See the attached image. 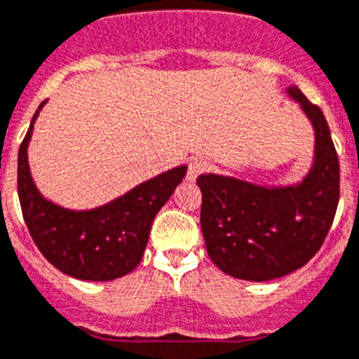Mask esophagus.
Returning a JSON list of instances; mask_svg holds the SVG:
<instances>
[{"label": "esophagus", "mask_w": 359, "mask_h": 359, "mask_svg": "<svg viewBox=\"0 0 359 359\" xmlns=\"http://www.w3.org/2000/svg\"><path fill=\"white\" fill-rule=\"evenodd\" d=\"M210 170V161L204 157H195L189 161L188 168V180H195L198 175H202L204 171Z\"/></svg>", "instance_id": "1"}]
</instances>
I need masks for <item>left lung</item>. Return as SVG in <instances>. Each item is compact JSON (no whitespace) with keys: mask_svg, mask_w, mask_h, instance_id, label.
<instances>
[{"mask_svg":"<svg viewBox=\"0 0 359 359\" xmlns=\"http://www.w3.org/2000/svg\"><path fill=\"white\" fill-rule=\"evenodd\" d=\"M314 128V164L296 186L266 188L208 173L201 226L218 269L251 282L280 278L304 267L329 233L339 201V162L323 111L300 88H287Z\"/></svg>","mask_w":359,"mask_h":359,"instance_id":"8db88e82","label":"left lung"}]
</instances>
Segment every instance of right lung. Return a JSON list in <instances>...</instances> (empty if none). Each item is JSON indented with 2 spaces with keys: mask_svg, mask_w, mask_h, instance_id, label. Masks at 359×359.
Here are the masks:
<instances>
[{
  "mask_svg": "<svg viewBox=\"0 0 359 359\" xmlns=\"http://www.w3.org/2000/svg\"><path fill=\"white\" fill-rule=\"evenodd\" d=\"M45 102L34 114L18 154V195L25 224L43 257L61 273L88 282L121 278L139 266L155 215L188 168H173L93 210L61 208L36 188L27 157L34 123Z\"/></svg>",
  "mask_w": 359,
  "mask_h": 359,
  "instance_id": "add662e5",
  "label": "right lung"
}]
</instances>
